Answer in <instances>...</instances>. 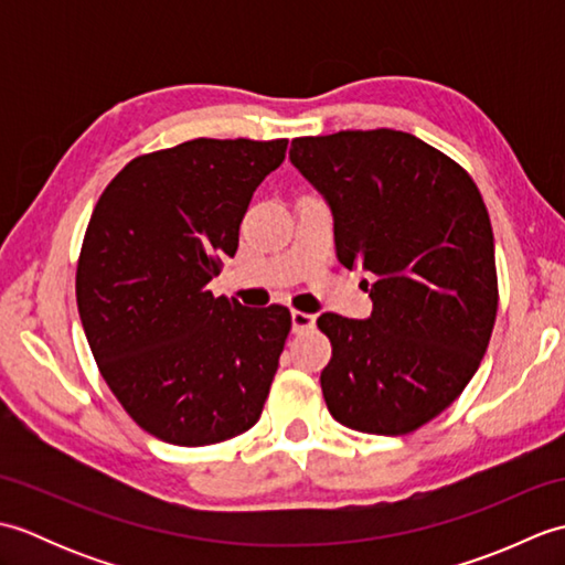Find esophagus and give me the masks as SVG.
I'll use <instances>...</instances> for the list:
<instances>
[{"instance_id":"1","label":"esophagus","mask_w":565,"mask_h":565,"mask_svg":"<svg viewBox=\"0 0 565 565\" xmlns=\"http://www.w3.org/2000/svg\"><path fill=\"white\" fill-rule=\"evenodd\" d=\"M291 328H294V332L313 330L316 328V316L313 313H303V310H294V313H291Z\"/></svg>"}]
</instances>
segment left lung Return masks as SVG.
Returning <instances> with one entry per match:
<instances>
[{"mask_svg":"<svg viewBox=\"0 0 565 565\" xmlns=\"http://www.w3.org/2000/svg\"><path fill=\"white\" fill-rule=\"evenodd\" d=\"M289 160L330 206L338 259L376 276L366 320L318 318L332 342L328 411L369 435H407L459 398L495 326L481 191L447 154L391 128L296 138Z\"/></svg>","mask_w":565,"mask_h":565,"instance_id":"1","label":"left lung"}]
</instances>
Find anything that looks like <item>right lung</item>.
Returning <instances> with one entry per match:
<instances>
[{"label": "right lung", "mask_w": 565, "mask_h": 565, "mask_svg": "<svg viewBox=\"0 0 565 565\" xmlns=\"http://www.w3.org/2000/svg\"><path fill=\"white\" fill-rule=\"evenodd\" d=\"M289 140H213L140 154L104 189L84 233L77 308L104 381L162 441L206 447L262 415L291 313L206 286Z\"/></svg>", "instance_id": "right-lung-1"}]
</instances>
